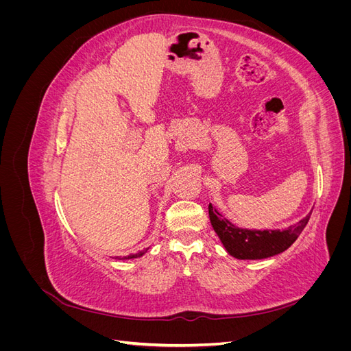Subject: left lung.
<instances>
[{
    "label": "left lung",
    "instance_id": "8db88e82",
    "mask_svg": "<svg viewBox=\"0 0 351 351\" xmlns=\"http://www.w3.org/2000/svg\"><path fill=\"white\" fill-rule=\"evenodd\" d=\"M209 219L222 246L230 256L243 261L267 259L289 249L300 236L311 218L306 215L302 221L284 230H254L241 228L226 218L221 212L209 204Z\"/></svg>",
    "mask_w": 351,
    "mask_h": 351
}]
</instances>
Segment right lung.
<instances>
[{"label": "right lung", "instance_id": "add662e5", "mask_svg": "<svg viewBox=\"0 0 351 351\" xmlns=\"http://www.w3.org/2000/svg\"><path fill=\"white\" fill-rule=\"evenodd\" d=\"M149 250V247H146V249H143V250H141V252H137V253H132V254H129V256H117V258H112V259H119V261H127V259H134V258H141V256H143V254Z\"/></svg>", "mask_w": 351, "mask_h": 351}]
</instances>
